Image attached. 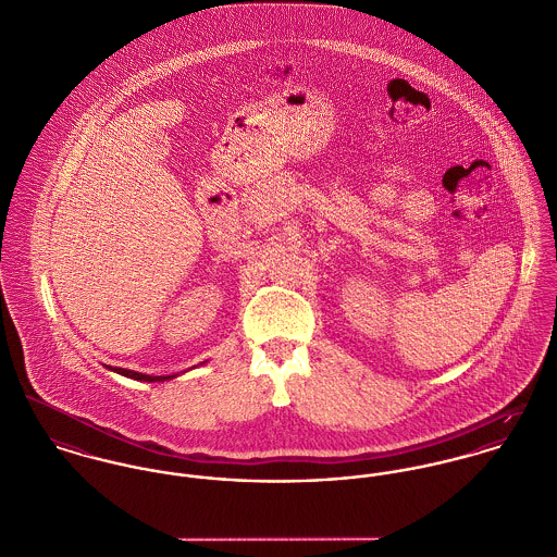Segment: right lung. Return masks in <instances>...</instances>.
I'll return each mask as SVG.
<instances>
[{
    "mask_svg": "<svg viewBox=\"0 0 557 557\" xmlns=\"http://www.w3.org/2000/svg\"><path fill=\"white\" fill-rule=\"evenodd\" d=\"M117 373H122L125 377H132V380H140V382H164V380H171L175 375H147V373H138V371L124 370V368H111Z\"/></svg>",
    "mask_w": 557,
    "mask_h": 557,
    "instance_id": "add662e5",
    "label": "right lung"
}]
</instances>
